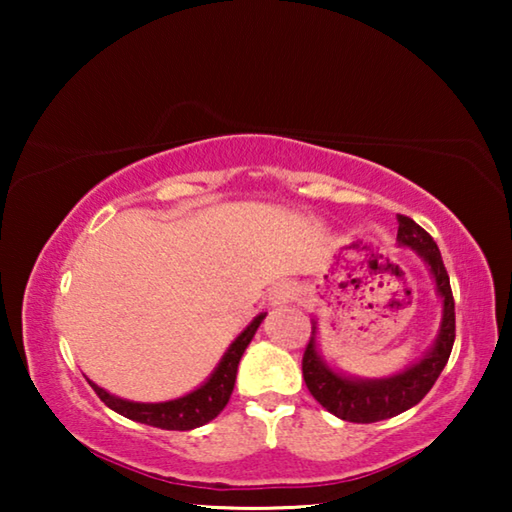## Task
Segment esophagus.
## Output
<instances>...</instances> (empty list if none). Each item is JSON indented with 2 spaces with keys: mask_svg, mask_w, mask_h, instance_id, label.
Wrapping results in <instances>:
<instances>
[{
  "mask_svg": "<svg viewBox=\"0 0 512 512\" xmlns=\"http://www.w3.org/2000/svg\"><path fill=\"white\" fill-rule=\"evenodd\" d=\"M296 287H293V284H289V282H280V284H275L273 287V291H271V302L273 305H287V302H293L296 300Z\"/></svg>",
  "mask_w": 512,
  "mask_h": 512,
  "instance_id": "34e87169",
  "label": "esophagus"
}]
</instances>
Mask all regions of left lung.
I'll list each match as a JSON object with an SVG mask.
<instances>
[{
    "label": "left lung",
    "instance_id": "obj_1",
    "mask_svg": "<svg viewBox=\"0 0 512 512\" xmlns=\"http://www.w3.org/2000/svg\"><path fill=\"white\" fill-rule=\"evenodd\" d=\"M397 221H400V225H397V241L402 246H411L418 250V255L429 264L433 277H436L438 293L443 296V327H440L436 345H433L431 352L420 363L404 370L402 375L375 381L348 379L329 370L316 352V327L311 329V339L305 345V354H302V377H305V384L316 402L323 404L336 418L348 422H379L411 409L436 384V379L447 366V359L454 348V296L436 241L431 239L427 230L409 219V216L400 214Z\"/></svg>",
    "mask_w": 512,
    "mask_h": 512
}]
</instances>
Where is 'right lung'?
<instances>
[{
	"instance_id": "1",
	"label": "right lung",
	"mask_w": 512,
	"mask_h": 512,
	"mask_svg": "<svg viewBox=\"0 0 512 512\" xmlns=\"http://www.w3.org/2000/svg\"><path fill=\"white\" fill-rule=\"evenodd\" d=\"M264 316L266 314H259L253 323H250L244 332L237 336V341L230 345L228 352H225V357L221 359L219 368L214 370V375L207 379L198 391L180 397V400L160 402V404L128 402V400H119V397L106 393L97 384H92L94 393L101 397L103 404L110 406L112 411H117L128 420L151 424V427L169 429V431H189V429L203 427V424L214 420L216 415L225 409V404H228L232 388H235L241 354H244V350L248 348V343L255 336Z\"/></svg>"
}]
</instances>
